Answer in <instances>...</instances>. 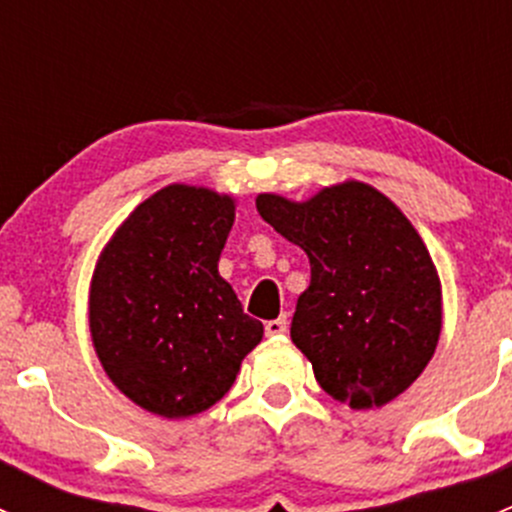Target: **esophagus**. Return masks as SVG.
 Listing matches in <instances>:
<instances>
[{
    "instance_id": "34e87169",
    "label": "esophagus",
    "mask_w": 512,
    "mask_h": 512,
    "mask_svg": "<svg viewBox=\"0 0 512 512\" xmlns=\"http://www.w3.org/2000/svg\"><path fill=\"white\" fill-rule=\"evenodd\" d=\"M265 332L267 337H282L287 332V317H277L272 322L265 324Z\"/></svg>"
}]
</instances>
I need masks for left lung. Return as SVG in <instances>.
I'll use <instances>...</instances> for the list:
<instances>
[{"label":"left lung","instance_id":"left-lung-1","mask_svg":"<svg viewBox=\"0 0 512 512\" xmlns=\"http://www.w3.org/2000/svg\"><path fill=\"white\" fill-rule=\"evenodd\" d=\"M257 213L309 257L289 334L319 386L352 409L404 394L441 334V282L406 215L359 180L304 203L262 193Z\"/></svg>","mask_w":512,"mask_h":512}]
</instances>
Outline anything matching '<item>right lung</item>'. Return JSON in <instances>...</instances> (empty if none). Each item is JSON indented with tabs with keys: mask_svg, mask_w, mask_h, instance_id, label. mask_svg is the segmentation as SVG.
I'll list each match as a JSON object with an SVG mask.
<instances>
[{
	"mask_svg": "<svg viewBox=\"0 0 512 512\" xmlns=\"http://www.w3.org/2000/svg\"><path fill=\"white\" fill-rule=\"evenodd\" d=\"M235 200L195 185H168L113 232L89 294L91 339L108 379L141 409L195 416L230 391L260 344L218 260Z\"/></svg>",
	"mask_w": 512,
	"mask_h": 512,
	"instance_id": "right-lung-1",
	"label": "right lung"
}]
</instances>
